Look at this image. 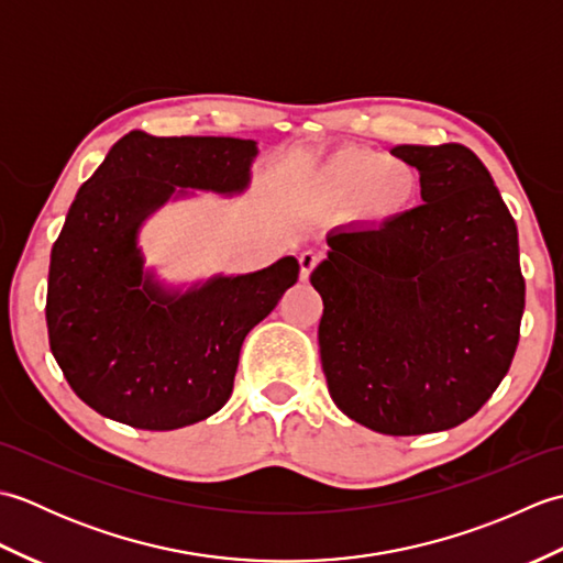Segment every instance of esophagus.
Listing matches in <instances>:
<instances>
[{
    "label": "esophagus",
    "mask_w": 563,
    "mask_h": 563,
    "mask_svg": "<svg viewBox=\"0 0 563 563\" xmlns=\"http://www.w3.org/2000/svg\"><path fill=\"white\" fill-rule=\"evenodd\" d=\"M319 263V256L314 254V251H302L300 254V278L302 280H309V275H312V271L317 268Z\"/></svg>",
    "instance_id": "esophagus-1"
}]
</instances>
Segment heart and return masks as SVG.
I'll return each instance as SVG.
<instances>
[{
    "label": "heart",
    "mask_w": 563,
    "mask_h": 563,
    "mask_svg": "<svg viewBox=\"0 0 563 563\" xmlns=\"http://www.w3.org/2000/svg\"><path fill=\"white\" fill-rule=\"evenodd\" d=\"M302 188L317 206H351L355 220L387 227L416 206L421 178L409 162L389 159L385 152L343 147L317 164Z\"/></svg>",
    "instance_id": "obj_1"
}]
</instances>
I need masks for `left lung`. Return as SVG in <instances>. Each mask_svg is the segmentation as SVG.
Returning <instances> with one entry per match:
<instances>
[{
    "label": "left lung",
    "instance_id": "left-lung-1",
    "mask_svg": "<svg viewBox=\"0 0 563 563\" xmlns=\"http://www.w3.org/2000/svg\"><path fill=\"white\" fill-rule=\"evenodd\" d=\"M394 154L421 174L423 206L329 232L309 280L333 404L377 433L423 435L464 423L506 377L525 280L516 220L470 147Z\"/></svg>",
    "mask_w": 563,
    "mask_h": 563
}]
</instances>
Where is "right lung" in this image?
I'll use <instances>...</instances> for the list:
<instances>
[{"instance_id":"1","label":"right lung","mask_w":563,"mask_h":563,"mask_svg":"<svg viewBox=\"0 0 563 563\" xmlns=\"http://www.w3.org/2000/svg\"><path fill=\"white\" fill-rule=\"evenodd\" d=\"M258 147L239 137L133 130L69 206L47 273V336L69 387L93 411L142 430L206 421L234 387L246 333L300 275L295 256L188 288L145 266L140 230L169 200L239 196Z\"/></svg>"}]
</instances>
